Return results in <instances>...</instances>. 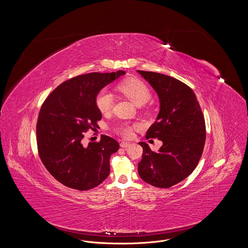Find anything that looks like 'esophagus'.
I'll return each instance as SVG.
<instances>
[{"label": "esophagus", "mask_w": 248, "mask_h": 248, "mask_svg": "<svg viewBox=\"0 0 248 248\" xmlns=\"http://www.w3.org/2000/svg\"><path fill=\"white\" fill-rule=\"evenodd\" d=\"M120 146H121L122 148H127V147H129L130 143L127 141H122L121 142V144H120Z\"/></svg>", "instance_id": "obj_1"}]
</instances>
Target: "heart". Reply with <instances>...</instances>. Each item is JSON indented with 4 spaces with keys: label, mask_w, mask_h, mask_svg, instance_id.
<instances>
[{
    "label": "heart",
    "mask_w": 248,
    "mask_h": 248,
    "mask_svg": "<svg viewBox=\"0 0 248 248\" xmlns=\"http://www.w3.org/2000/svg\"><path fill=\"white\" fill-rule=\"evenodd\" d=\"M118 89L127 96L130 100L137 106L144 105L151 97V91L149 87L141 80L132 77L124 80L118 85ZM114 104V96L109 91L102 90L95 96V105L99 111L107 114L111 111ZM119 132L126 138L132 135V126L127 124H124L119 127Z\"/></svg>",
    "instance_id": "1"
}]
</instances>
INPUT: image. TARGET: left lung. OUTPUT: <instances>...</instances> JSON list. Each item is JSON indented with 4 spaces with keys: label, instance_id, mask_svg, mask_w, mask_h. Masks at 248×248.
Here are the masks:
<instances>
[{
    "label": "left lung",
    "instance_id": "8db88e82",
    "mask_svg": "<svg viewBox=\"0 0 248 248\" xmlns=\"http://www.w3.org/2000/svg\"><path fill=\"white\" fill-rule=\"evenodd\" d=\"M158 94L160 111L146 139L163 146L154 153L145 142L139 175L157 188H170L184 180L198 165L205 142V123L192 89L177 79L153 71H138Z\"/></svg>",
    "mask_w": 248,
    "mask_h": 248
}]
</instances>
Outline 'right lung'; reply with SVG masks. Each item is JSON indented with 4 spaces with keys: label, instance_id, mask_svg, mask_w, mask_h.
<instances>
[{
    "label": "right lung",
    "instance_id": "1",
    "mask_svg": "<svg viewBox=\"0 0 248 248\" xmlns=\"http://www.w3.org/2000/svg\"><path fill=\"white\" fill-rule=\"evenodd\" d=\"M124 74L118 71L79 75L59 85L42 105L36 126L38 152L48 172L64 186L87 190L108 176L109 158L118 151V142L102 136L100 141L83 146V139L102 118L96 94Z\"/></svg>",
    "mask_w": 248,
    "mask_h": 248
}]
</instances>
